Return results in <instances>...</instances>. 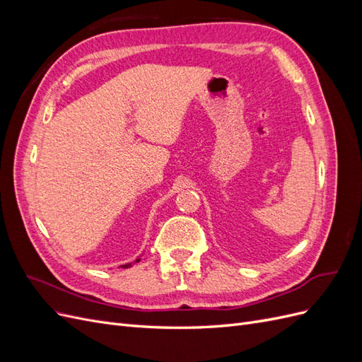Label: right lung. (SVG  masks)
<instances>
[{
    "label": "right lung",
    "mask_w": 362,
    "mask_h": 362,
    "mask_svg": "<svg viewBox=\"0 0 362 362\" xmlns=\"http://www.w3.org/2000/svg\"><path fill=\"white\" fill-rule=\"evenodd\" d=\"M136 261H137V262H139V261H140V259H136ZM129 266H131V262H128V264H125V266H122V267H124V269H127V267H129Z\"/></svg>",
    "instance_id": "1"
}]
</instances>
